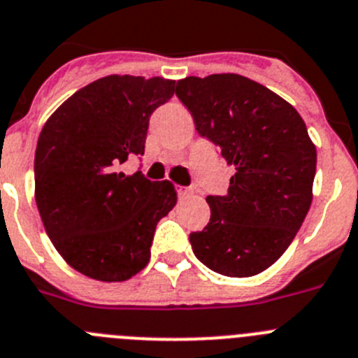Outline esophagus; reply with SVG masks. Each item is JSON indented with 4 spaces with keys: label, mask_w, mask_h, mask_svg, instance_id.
I'll return each instance as SVG.
<instances>
[{
    "label": "esophagus",
    "mask_w": 358,
    "mask_h": 358,
    "mask_svg": "<svg viewBox=\"0 0 358 358\" xmlns=\"http://www.w3.org/2000/svg\"><path fill=\"white\" fill-rule=\"evenodd\" d=\"M176 192H178L180 198H187V196L194 194V187H182V185H178V187H176Z\"/></svg>",
    "instance_id": "1"
}]
</instances>
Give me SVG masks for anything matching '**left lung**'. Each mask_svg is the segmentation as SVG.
Masks as SVG:
<instances>
[{"label":"left lung","instance_id":"1","mask_svg":"<svg viewBox=\"0 0 358 358\" xmlns=\"http://www.w3.org/2000/svg\"><path fill=\"white\" fill-rule=\"evenodd\" d=\"M176 96L235 167L227 194L207 196V227L189 235L196 259L219 275H259L310 208L317 155L303 119L267 87L231 73L180 80Z\"/></svg>","mask_w":358,"mask_h":358}]
</instances>
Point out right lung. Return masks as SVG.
Here are the masks:
<instances>
[{
    "label": "right lung",
    "instance_id": "obj_1",
    "mask_svg": "<svg viewBox=\"0 0 358 358\" xmlns=\"http://www.w3.org/2000/svg\"><path fill=\"white\" fill-rule=\"evenodd\" d=\"M175 82L105 76L64 101L35 150V201L48 237L73 269L124 282L150 262L157 223L176 205L171 182L119 166L144 155L150 117Z\"/></svg>",
    "mask_w": 358,
    "mask_h": 358
}]
</instances>
